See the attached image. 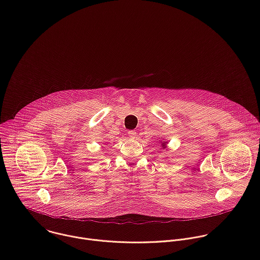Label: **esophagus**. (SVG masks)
Returning <instances> with one entry per match:
<instances>
[{
    "label": "esophagus",
    "instance_id": "1",
    "mask_svg": "<svg viewBox=\"0 0 260 260\" xmlns=\"http://www.w3.org/2000/svg\"><path fill=\"white\" fill-rule=\"evenodd\" d=\"M127 134H128V137H131V138H135L137 133H136L135 131H128V133H127Z\"/></svg>",
    "mask_w": 260,
    "mask_h": 260
}]
</instances>
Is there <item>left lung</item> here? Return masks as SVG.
Listing matches in <instances>:
<instances>
[{
    "instance_id": "1",
    "label": "left lung",
    "mask_w": 260,
    "mask_h": 260,
    "mask_svg": "<svg viewBox=\"0 0 260 260\" xmlns=\"http://www.w3.org/2000/svg\"><path fill=\"white\" fill-rule=\"evenodd\" d=\"M166 145H167V143H166V142H162V143H161V146H162L164 149L166 148Z\"/></svg>"
}]
</instances>
